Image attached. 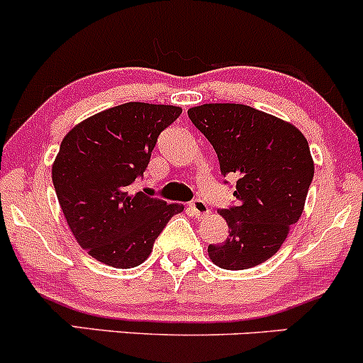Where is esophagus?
Masks as SVG:
<instances>
[{"label": "esophagus", "mask_w": 363, "mask_h": 363, "mask_svg": "<svg viewBox=\"0 0 363 363\" xmlns=\"http://www.w3.org/2000/svg\"><path fill=\"white\" fill-rule=\"evenodd\" d=\"M189 209L196 218H202V216H206V214H209L208 204H206L204 201H201V199H196V201L190 202Z\"/></svg>", "instance_id": "esophagus-1"}]
</instances>
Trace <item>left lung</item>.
<instances>
[{"mask_svg":"<svg viewBox=\"0 0 363 363\" xmlns=\"http://www.w3.org/2000/svg\"><path fill=\"white\" fill-rule=\"evenodd\" d=\"M189 118L216 150L223 174L239 177L237 206L221 209L228 239L208 247L225 270H245L270 259L305 209L313 159L294 124L242 104H204Z\"/></svg>","mask_w":363,"mask_h":363,"instance_id":"left-lung-1","label":"left lung"}]
</instances>
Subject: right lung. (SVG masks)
<instances>
[{
	"instance_id": "1",
	"label": "right lung",
	"mask_w": 363,
	"mask_h": 363,
	"mask_svg": "<svg viewBox=\"0 0 363 363\" xmlns=\"http://www.w3.org/2000/svg\"><path fill=\"white\" fill-rule=\"evenodd\" d=\"M182 114L174 105L128 102L81 121L64 136L52 180L77 244L114 268L143 263L182 204L130 192L157 136Z\"/></svg>"
}]
</instances>
